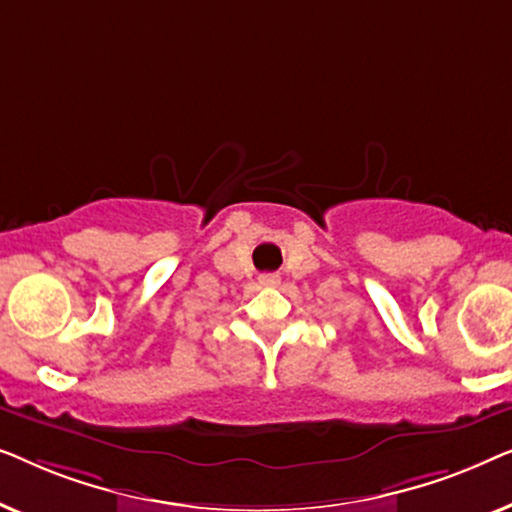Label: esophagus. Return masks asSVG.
Masks as SVG:
<instances>
[{"label": "esophagus", "mask_w": 512, "mask_h": 512, "mask_svg": "<svg viewBox=\"0 0 512 512\" xmlns=\"http://www.w3.org/2000/svg\"><path fill=\"white\" fill-rule=\"evenodd\" d=\"M258 284H261V286H279V275H272V272H265V275L258 277Z\"/></svg>", "instance_id": "34e87169"}]
</instances>
